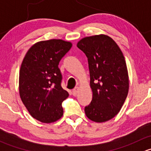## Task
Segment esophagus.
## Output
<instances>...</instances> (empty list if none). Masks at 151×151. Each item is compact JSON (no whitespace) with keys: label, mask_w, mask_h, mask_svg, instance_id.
Returning a JSON list of instances; mask_svg holds the SVG:
<instances>
[{"label":"esophagus","mask_w":151,"mask_h":151,"mask_svg":"<svg viewBox=\"0 0 151 151\" xmlns=\"http://www.w3.org/2000/svg\"><path fill=\"white\" fill-rule=\"evenodd\" d=\"M79 91H80V88H79L78 87H77V88H74V89H73L72 94L74 96H77V94L78 93Z\"/></svg>","instance_id":"esophagus-1"}]
</instances>
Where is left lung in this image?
<instances>
[{
    "mask_svg": "<svg viewBox=\"0 0 151 151\" xmlns=\"http://www.w3.org/2000/svg\"><path fill=\"white\" fill-rule=\"evenodd\" d=\"M77 47L88 58L93 99L85 107L86 116L102 123L113 118L127 97L129 74L123 52L115 41L104 34L88 36Z\"/></svg>",
    "mask_w": 151,
    "mask_h": 151,
    "instance_id": "8db88e82",
    "label": "left lung"
}]
</instances>
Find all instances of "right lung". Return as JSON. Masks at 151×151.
Here are the masks:
<instances>
[{
  "mask_svg": "<svg viewBox=\"0 0 151 151\" xmlns=\"http://www.w3.org/2000/svg\"><path fill=\"white\" fill-rule=\"evenodd\" d=\"M71 47L62 39L41 41L29 49L22 60L19 96L30 115L40 122H55L63 116L62 102L68 93L61 87L58 64Z\"/></svg>",
  "mask_w": 151,
  "mask_h": 151,
  "instance_id": "1",
  "label": "right lung"
}]
</instances>
